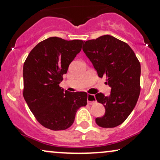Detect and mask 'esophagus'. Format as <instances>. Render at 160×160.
Instances as JSON below:
<instances>
[{"label":"esophagus","instance_id":"34e87169","mask_svg":"<svg viewBox=\"0 0 160 160\" xmlns=\"http://www.w3.org/2000/svg\"><path fill=\"white\" fill-rule=\"evenodd\" d=\"M96 102H97V100L95 99V95L88 94V95H87V103L89 105H92L95 104Z\"/></svg>","mask_w":160,"mask_h":160}]
</instances>
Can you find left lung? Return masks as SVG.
<instances>
[{
	"instance_id": "obj_1",
	"label": "left lung",
	"mask_w": 160,
	"mask_h": 160,
	"mask_svg": "<svg viewBox=\"0 0 160 160\" xmlns=\"http://www.w3.org/2000/svg\"><path fill=\"white\" fill-rule=\"evenodd\" d=\"M83 51L99 77L106 76L111 93L95 95L106 108L104 116L95 119L101 128H115L125 121L134 109L141 91V64L128 43L109 35L84 41Z\"/></svg>"
}]
</instances>
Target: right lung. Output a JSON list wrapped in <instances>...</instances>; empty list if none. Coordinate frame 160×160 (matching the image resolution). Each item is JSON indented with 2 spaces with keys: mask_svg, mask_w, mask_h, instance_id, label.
<instances>
[{
  "mask_svg": "<svg viewBox=\"0 0 160 160\" xmlns=\"http://www.w3.org/2000/svg\"><path fill=\"white\" fill-rule=\"evenodd\" d=\"M82 43L50 37L38 43L24 62L23 97L37 121L49 130L70 128L78 109L87 105V92H64L60 87Z\"/></svg>",
  "mask_w": 160,
  "mask_h": 160,
  "instance_id": "add662e5",
  "label": "right lung"
}]
</instances>
